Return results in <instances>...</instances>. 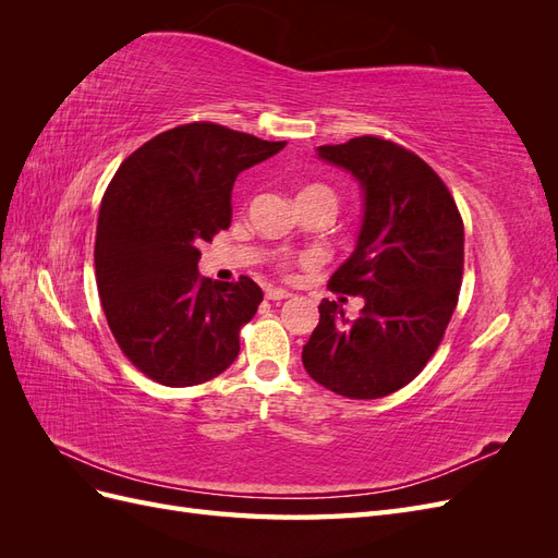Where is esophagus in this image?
<instances>
[{
	"mask_svg": "<svg viewBox=\"0 0 558 558\" xmlns=\"http://www.w3.org/2000/svg\"><path fill=\"white\" fill-rule=\"evenodd\" d=\"M265 298L275 302V300H286V298H291V293H289V291H283V289H267V291H265Z\"/></svg>",
	"mask_w": 558,
	"mask_h": 558,
	"instance_id": "34e87169",
	"label": "esophagus"
}]
</instances>
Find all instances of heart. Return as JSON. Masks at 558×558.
Returning a JSON list of instances; mask_svg holds the SVG:
<instances>
[{"instance_id":"obj_1","label":"heart","mask_w":558,"mask_h":558,"mask_svg":"<svg viewBox=\"0 0 558 558\" xmlns=\"http://www.w3.org/2000/svg\"><path fill=\"white\" fill-rule=\"evenodd\" d=\"M298 199H326V202H330V205H335V195L324 183L302 185L300 193H298Z\"/></svg>"}]
</instances>
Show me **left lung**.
Masks as SVG:
<instances>
[{"mask_svg":"<svg viewBox=\"0 0 558 558\" xmlns=\"http://www.w3.org/2000/svg\"><path fill=\"white\" fill-rule=\"evenodd\" d=\"M316 154L363 189L356 248L328 286L365 305L349 320L340 302H320L302 363L337 396L384 398L410 384L442 342L461 291L463 221L445 181L393 142L367 134Z\"/></svg>","mask_w":558,"mask_h":558,"instance_id":"obj_1","label":"left lung"}]
</instances>
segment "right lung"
<instances>
[{
    "mask_svg": "<svg viewBox=\"0 0 558 558\" xmlns=\"http://www.w3.org/2000/svg\"><path fill=\"white\" fill-rule=\"evenodd\" d=\"M283 146L189 123L158 134L118 167L99 207L95 277L118 347L146 377L195 386L238 359L240 330L263 291L248 277H199V246L230 228L238 174Z\"/></svg>",
    "mask_w": 558,
    "mask_h": 558,
    "instance_id": "1",
    "label": "right lung"
}]
</instances>
